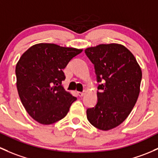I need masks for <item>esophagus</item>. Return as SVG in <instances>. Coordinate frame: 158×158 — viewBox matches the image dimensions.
I'll use <instances>...</instances> for the list:
<instances>
[{
    "instance_id": "1",
    "label": "esophagus",
    "mask_w": 158,
    "mask_h": 158,
    "mask_svg": "<svg viewBox=\"0 0 158 158\" xmlns=\"http://www.w3.org/2000/svg\"><path fill=\"white\" fill-rule=\"evenodd\" d=\"M78 95L79 96V97H82V96L84 95L85 94V92H78Z\"/></svg>"
}]
</instances>
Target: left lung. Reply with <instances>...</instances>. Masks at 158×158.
<instances>
[{
	"label": "left lung",
	"mask_w": 158,
	"mask_h": 158,
	"mask_svg": "<svg viewBox=\"0 0 158 158\" xmlns=\"http://www.w3.org/2000/svg\"><path fill=\"white\" fill-rule=\"evenodd\" d=\"M85 53L94 66L99 82L98 102L88 108L87 119L94 127L110 130L120 125L135 106L142 81V69L133 54L119 44H101Z\"/></svg>",
	"instance_id": "left-lung-1"
}]
</instances>
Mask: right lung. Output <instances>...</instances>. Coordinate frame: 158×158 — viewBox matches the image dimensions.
Segmentation results:
<instances>
[{
  "mask_svg": "<svg viewBox=\"0 0 158 158\" xmlns=\"http://www.w3.org/2000/svg\"><path fill=\"white\" fill-rule=\"evenodd\" d=\"M82 49L40 43L29 48L16 66L18 94L28 114L44 125L66 117L76 98L62 85L63 69Z\"/></svg>",
  "mask_w": 158,
  "mask_h": 158,
  "instance_id": "right-lung-1",
  "label": "right lung"
}]
</instances>
